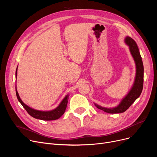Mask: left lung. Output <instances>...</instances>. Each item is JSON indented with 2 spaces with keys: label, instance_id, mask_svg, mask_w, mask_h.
<instances>
[{
  "label": "left lung",
  "instance_id": "1",
  "mask_svg": "<svg viewBox=\"0 0 157 157\" xmlns=\"http://www.w3.org/2000/svg\"><path fill=\"white\" fill-rule=\"evenodd\" d=\"M125 43L129 46L130 53L132 55L136 65V76L133 87L132 88L128 95L121 101V103L116 108H105L94 104L98 109H100L104 112L108 113H120L125 112L129 108V107L132 104L134 101L141 95L144 81V67L142 61V58L140 55L139 49L136 41L130 37H127Z\"/></svg>",
  "mask_w": 157,
  "mask_h": 157
}]
</instances>
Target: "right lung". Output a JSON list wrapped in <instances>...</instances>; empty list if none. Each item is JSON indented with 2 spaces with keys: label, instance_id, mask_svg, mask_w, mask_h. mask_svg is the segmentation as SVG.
<instances>
[{
  "label": "right lung",
  "instance_id": "obj_1",
  "mask_svg": "<svg viewBox=\"0 0 157 157\" xmlns=\"http://www.w3.org/2000/svg\"><path fill=\"white\" fill-rule=\"evenodd\" d=\"M16 76H17V68H16ZM16 94L18 101L21 103V104L23 105V108L25 109V110L27 111V113L30 115L31 117L37 119L46 120V121L57 120L59 119L62 115H63L66 109V107H67V102H68V98H69V95L66 96L63 98V100L61 102L60 105L58 106L56 109L52 111H37V110H35L30 108V107H29L26 104H25L22 102L18 95L17 90H16Z\"/></svg>",
  "mask_w": 157,
  "mask_h": 157
}]
</instances>
